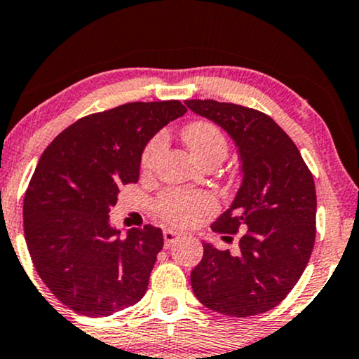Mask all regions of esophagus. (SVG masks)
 <instances>
[{"label": "esophagus", "instance_id": "1", "mask_svg": "<svg viewBox=\"0 0 359 359\" xmlns=\"http://www.w3.org/2000/svg\"><path fill=\"white\" fill-rule=\"evenodd\" d=\"M179 239H180V234L177 231H174V229H165V231H163V241H165V249L170 248L172 244H175Z\"/></svg>", "mask_w": 359, "mask_h": 359}]
</instances>
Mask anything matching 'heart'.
<instances>
[{"mask_svg": "<svg viewBox=\"0 0 359 359\" xmlns=\"http://www.w3.org/2000/svg\"><path fill=\"white\" fill-rule=\"evenodd\" d=\"M184 142L187 144L189 150L198 162L205 158L207 155L227 152V142L222 132L210 122H194L184 128ZM163 147V137L157 135L149 142L142 154V167L150 168L152 163L161 154ZM212 209V198L205 194L180 191L172 189L162 194L157 201V210L163 219L172 224H191L197 221L207 210Z\"/></svg>", "mask_w": 359, "mask_h": 359, "instance_id": "obj_1", "label": "heart"}]
</instances>
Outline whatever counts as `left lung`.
<instances>
[{"label":"left lung","instance_id":"left-lung-1","mask_svg":"<svg viewBox=\"0 0 359 359\" xmlns=\"http://www.w3.org/2000/svg\"><path fill=\"white\" fill-rule=\"evenodd\" d=\"M194 114L217 123L234 140L243 182L214 231L236 234L239 254L202 243L191 273L194 294L226 316L273 309L289 294L316 237V187L294 142L262 111L215 100H185Z\"/></svg>","mask_w":359,"mask_h":359}]
</instances>
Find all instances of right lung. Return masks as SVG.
<instances>
[{
    "label": "right lung",
    "mask_w": 359,
    "mask_h": 359,
    "mask_svg": "<svg viewBox=\"0 0 359 359\" xmlns=\"http://www.w3.org/2000/svg\"><path fill=\"white\" fill-rule=\"evenodd\" d=\"M179 100L133 102L76 120L43 152L23 204L25 239L43 283L68 308L103 318L142 299L162 229L110 222L118 187L135 184L144 149L182 116Z\"/></svg>",
    "instance_id": "1"
}]
</instances>
